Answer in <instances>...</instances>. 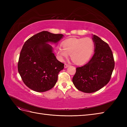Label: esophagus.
I'll return each instance as SVG.
<instances>
[{"mask_svg":"<svg viewBox=\"0 0 127 127\" xmlns=\"http://www.w3.org/2000/svg\"><path fill=\"white\" fill-rule=\"evenodd\" d=\"M69 66V64H64V68H67Z\"/></svg>","mask_w":127,"mask_h":127,"instance_id":"obj_1","label":"esophagus"}]
</instances>
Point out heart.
Here are the masks:
<instances>
[{
  "instance_id": "heart-1",
  "label": "heart",
  "mask_w": 127,
  "mask_h": 127,
  "mask_svg": "<svg viewBox=\"0 0 127 127\" xmlns=\"http://www.w3.org/2000/svg\"><path fill=\"white\" fill-rule=\"evenodd\" d=\"M63 47H58L56 53L61 60L67 58L70 55L72 61L78 65L88 62L92 55L94 42L90 37H72L62 42Z\"/></svg>"
}]
</instances>
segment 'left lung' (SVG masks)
I'll return each mask as SVG.
<instances>
[{
  "label": "left lung",
  "instance_id": "obj_1",
  "mask_svg": "<svg viewBox=\"0 0 127 127\" xmlns=\"http://www.w3.org/2000/svg\"><path fill=\"white\" fill-rule=\"evenodd\" d=\"M94 53L87 64L76 68L72 78L75 87L84 93H91L100 90L111 79L115 62L111 48L99 37L92 35Z\"/></svg>",
  "mask_w": 127,
  "mask_h": 127
}]
</instances>
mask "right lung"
Instances as JSON below:
<instances>
[{"instance_id": "1", "label": "right lung", "mask_w": 127, "mask_h": 127, "mask_svg": "<svg viewBox=\"0 0 127 127\" xmlns=\"http://www.w3.org/2000/svg\"><path fill=\"white\" fill-rule=\"evenodd\" d=\"M63 34L42 31L25 42L21 51L18 71L28 88L37 92L52 89L58 80L63 63L57 59L49 43L57 45Z\"/></svg>"}]
</instances>
